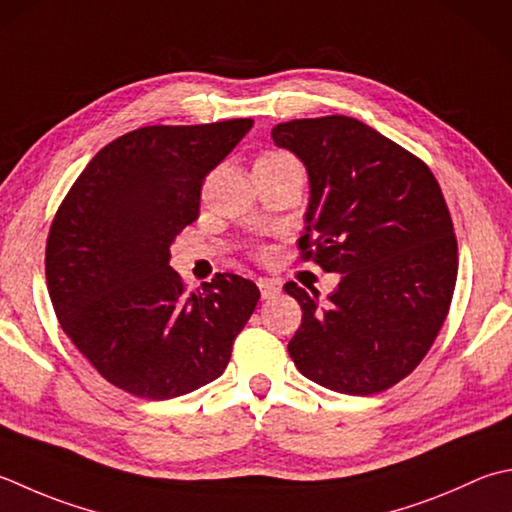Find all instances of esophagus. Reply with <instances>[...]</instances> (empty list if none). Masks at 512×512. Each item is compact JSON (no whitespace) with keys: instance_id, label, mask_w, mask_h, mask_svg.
Wrapping results in <instances>:
<instances>
[{"instance_id":"esophagus-1","label":"esophagus","mask_w":512,"mask_h":512,"mask_svg":"<svg viewBox=\"0 0 512 512\" xmlns=\"http://www.w3.org/2000/svg\"><path fill=\"white\" fill-rule=\"evenodd\" d=\"M259 293H262V299H273L275 295L282 293V284L275 282V279H259Z\"/></svg>"}]
</instances>
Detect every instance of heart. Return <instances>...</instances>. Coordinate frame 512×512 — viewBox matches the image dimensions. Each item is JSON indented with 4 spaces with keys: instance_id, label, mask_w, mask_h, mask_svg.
I'll return each mask as SVG.
<instances>
[{
    "instance_id": "1",
    "label": "heart",
    "mask_w": 512,
    "mask_h": 512,
    "mask_svg": "<svg viewBox=\"0 0 512 512\" xmlns=\"http://www.w3.org/2000/svg\"><path fill=\"white\" fill-rule=\"evenodd\" d=\"M286 157H290V155L282 153V150H270V153L259 155L257 162H277V159H286Z\"/></svg>"
}]
</instances>
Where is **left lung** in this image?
I'll return each mask as SVG.
<instances>
[{"mask_svg": "<svg viewBox=\"0 0 512 512\" xmlns=\"http://www.w3.org/2000/svg\"><path fill=\"white\" fill-rule=\"evenodd\" d=\"M273 142L308 173L302 257L342 275L324 302L284 286L304 310L288 353L335 393H382L422 362L453 299L457 239L442 188L422 159L353 117L293 119Z\"/></svg>", "mask_w": 512, "mask_h": 512, "instance_id": "obj_1", "label": "left lung"}]
</instances>
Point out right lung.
I'll return each instance as SVG.
<instances>
[{
    "label": "right lung",
    "mask_w": 512,
    "mask_h": 512,
    "mask_svg": "<svg viewBox=\"0 0 512 512\" xmlns=\"http://www.w3.org/2000/svg\"><path fill=\"white\" fill-rule=\"evenodd\" d=\"M253 119L144 126L90 159L46 242L55 315L106 382L144 399L193 393L224 373L259 288L215 275L188 293L170 244L199 215L206 175Z\"/></svg>",
    "instance_id": "1"
}]
</instances>
